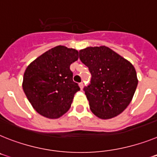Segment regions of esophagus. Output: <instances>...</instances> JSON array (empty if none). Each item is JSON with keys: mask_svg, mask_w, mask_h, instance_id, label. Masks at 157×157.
Returning <instances> with one entry per match:
<instances>
[{"mask_svg": "<svg viewBox=\"0 0 157 157\" xmlns=\"http://www.w3.org/2000/svg\"><path fill=\"white\" fill-rule=\"evenodd\" d=\"M79 87L80 89L82 90V88H83V83H82V82H80L79 83Z\"/></svg>", "mask_w": 157, "mask_h": 157, "instance_id": "obj_1", "label": "esophagus"}]
</instances>
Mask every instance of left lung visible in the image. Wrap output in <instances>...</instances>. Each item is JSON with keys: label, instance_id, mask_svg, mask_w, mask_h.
<instances>
[{"label": "left lung", "instance_id": "1", "mask_svg": "<svg viewBox=\"0 0 157 157\" xmlns=\"http://www.w3.org/2000/svg\"><path fill=\"white\" fill-rule=\"evenodd\" d=\"M79 59L92 75L90 84L84 88L92 113L104 120L122 113L138 83L132 64L105 46L82 49Z\"/></svg>", "mask_w": 157, "mask_h": 157}]
</instances>
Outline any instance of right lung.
<instances>
[{
  "mask_svg": "<svg viewBox=\"0 0 157 157\" xmlns=\"http://www.w3.org/2000/svg\"><path fill=\"white\" fill-rule=\"evenodd\" d=\"M78 59L77 50L59 45L44 52L27 67L23 90L37 113L57 119L69 110L75 94L80 90L70 70Z\"/></svg>",
  "mask_w": 157,
  "mask_h": 157,
  "instance_id": "obj_1",
  "label": "right lung"
}]
</instances>
